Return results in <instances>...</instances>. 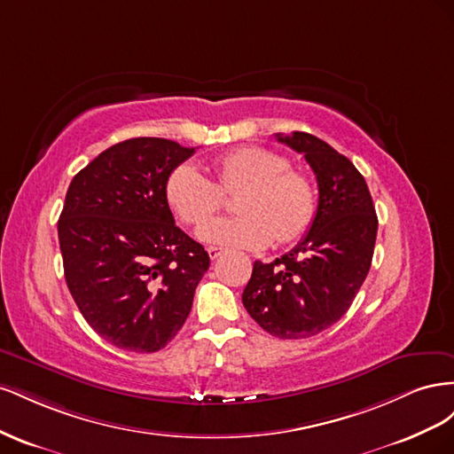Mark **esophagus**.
Wrapping results in <instances>:
<instances>
[{
    "mask_svg": "<svg viewBox=\"0 0 454 454\" xmlns=\"http://www.w3.org/2000/svg\"><path fill=\"white\" fill-rule=\"evenodd\" d=\"M208 255H210L212 261L217 259L219 255H222V248H217V246H210V248H208Z\"/></svg>",
    "mask_w": 454,
    "mask_h": 454,
    "instance_id": "34e87169",
    "label": "esophagus"
}]
</instances>
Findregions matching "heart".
I'll return each mask as SVG.
<instances>
[{
	"label": "heart",
	"mask_w": 454,
	"mask_h": 454,
	"mask_svg": "<svg viewBox=\"0 0 454 454\" xmlns=\"http://www.w3.org/2000/svg\"><path fill=\"white\" fill-rule=\"evenodd\" d=\"M290 168L277 151L246 145L215 160L219 185L197 164H177L167 180V199L185 223L200 225L221 207L223 190L240 188L239 214L204 223L199 237L235 250L265 248L274 237L292 244L312 225L316 193L307 176Z\"/></svg>",
	"instance_id": "obj_1"
}]
</instances>
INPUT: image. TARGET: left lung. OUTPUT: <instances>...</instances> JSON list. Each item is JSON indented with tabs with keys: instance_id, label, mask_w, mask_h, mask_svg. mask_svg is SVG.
<instances>
[{
	"instance_id": "8db88e82",
	"label": "left lung",
	"mask_w": 454,
	"mask_h": 454,
	"mask_svg": "<svg viewBox=\"0 0 454 454\" xmlns=\"http://www.w3.org/2000/svg\"><path fill=\"white\" fill-rule=\"evenodd\" d=\"M318 182V206L305 239L272 263L255 261L242 303L267 333L307 339L333 325L362 287L377 240L373 199L358 168L309 132L277 134Z\"/></svg>"
}]
</instances>
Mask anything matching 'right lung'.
I'll return each instance as SVG.
<instances>
[{
  "label": "right lung",
  "instance_id": "add662e5",
  "mask_svg": "<svg viewBox=\"0 0 454 454\" xmlns=\"http://www.w3.org/2000/svg\"><path fill=\"white\" fill-rule=\"evenodd\" d=\"M193 153L164 138L125 140L67 187L59 219L66 284L89 325L122 350L167 347L210 267L167 199L170 172Z\"/></svg>",
  "mask_w": 454,
  "mask_h": 454
}]
</instances>
